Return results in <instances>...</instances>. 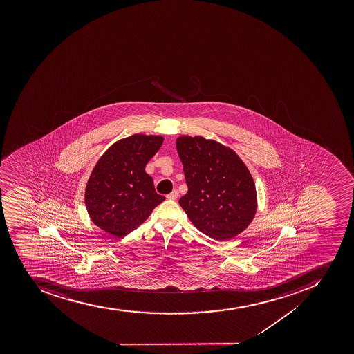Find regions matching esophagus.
I'll use <instances>...</instances> for the list:
<instances>
[{"label": "esophagus", "instance_id": "esophagus-1", "mask_svg": "<svg viewBox=\"0 0 354 354\" xmlns=\"http://www.w3.org/2000/svg\"><path fill=\"white\" fill-rule=\"evenodd\" d=\"M178 197V190H173L171 194H167L166 196V198L167 199H169V201H176V198Z\"/></svg>", "mask_w": 354, "mask_h": 354}]
</instances>
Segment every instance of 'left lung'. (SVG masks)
I'll list each match as a JSON object with an SVG mask.
<instances>
[{"instance_id":"8db88e82","label":"left lung","mask_w":354,"mask_h":354,"mask_svg":"<svg viewBox=\"0 0 354 354\" xmlns=\"http://www.w3.org/2000/svg\"><path fill=\"white\" fill-rule=\"evenodd\" d=\"M176 148L188 185L178 203L194 225L217 241L247 229L256 214V187L240 157L203 137L178 138Z\"/></svg>"}]
</instances>
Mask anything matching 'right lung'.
Segmentation results:
<instances>
[{
    "label": "right lung",
    "instance_id": "1",
    "mask_svg": "<svg viewBox=\"0 0 354 354\" xmlns=\"http://www.w3.org/2000/svg\"><path fill=\"white\" fill-rule=\"evenodd\" d=\"M162 144L160 136L133 135L100 157L85 194L88 214L98 227L115 236L129 234L165 199L145 171Z\"/></svg>",
    "mask_w": 354,
    "mask_h": 354
}]
</instances>
